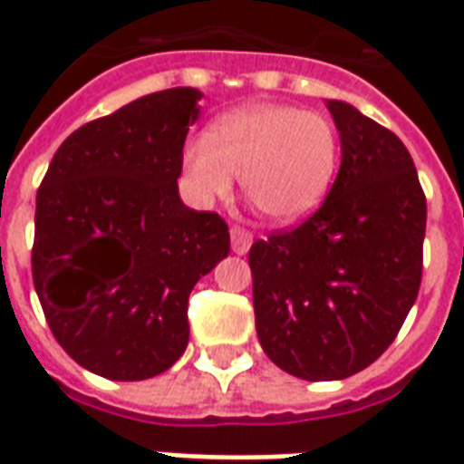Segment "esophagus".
Listing matches in <instances>:
<instances>
[{
  "mask_svg": "<svg viewBox=\"0 0 464 464\" xmlns=\"http://www.w3.org/2000/svg\"><path fill=\"white\" fill-rule=\"evenodd\" d=\"M229 237H232V251H235V254H246L251 242H254V237H251L249 229L239 227V225H232Z\"/></svg>",
  "mask_w": 464,
  "mask_h": 464,
  "instance_id": "obj_1",
  "label": "esophagus"
}]
</instances>
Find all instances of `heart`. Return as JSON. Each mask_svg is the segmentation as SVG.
Returning a JSON list of instances; mask_svg holds the SVG:
<instances>
[{
    "instance_id": "1",
    "label": "heart",
    "mask_w": 464,
    "mask_h": 464,
    "mask_svg": "<svg viewBox=\"0 0 464 464\" xmlns=\"http://www.w3.org/2000/svg\"><path fill=\"white\" fill-rule=\"evenodd\" d=\"M340 160V139L321 112L258 102L225 114L208 139H188L181 168L198 201L225 198L242 177L246 198L280 225L309 218L325 201Z\"/></svg>"
}]
</instances>
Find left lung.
Returning a JSON list of instances; mask_svg holds the SVG:
<instances>
[{"label":"left lung","instance_id":"1","mask_svg":"<svg viewBox=\"0 0 464 464\" xmlns=\"http://www.w3.org/2000/svg\"><path fill=\"white\" fill-rule=\"evenodd\" d=\"M343 162L321 208L251 244L256 333L283 372L337 381L383 354L421 285L426 196L405 143L328 100Z\"/></svg>","mask_w":464,"mask_h":464}]
</instances>
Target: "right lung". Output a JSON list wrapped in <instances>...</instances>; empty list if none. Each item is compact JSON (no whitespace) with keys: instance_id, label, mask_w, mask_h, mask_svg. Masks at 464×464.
I'll return each mask as SVG.
<instances>
[{"instance_id":"add662e5","label":"right lung","mask_w":464,"mask_h":464,"mask_svg":"<svg viewBox=\"0 0 464 464\" xmlns=\"http://www.w3.org/2000/svg\"><path fill=\"white\" fill-rule=\"evenodd\" d=\"M196 88L150 92L57 148L35 198L33 283L52 335L88 372L143 381L188 343V295L229 254L227 222L179 198Z\"/></svg>"}]
</instances>
